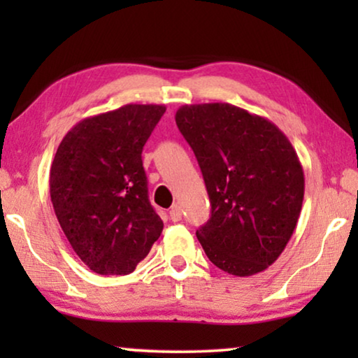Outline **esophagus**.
<instances>
[{
	"instance_id": "34e87169",
	"label": "esophagus",
	"mask_w": 358,
	"mask_h": 358,
	"mask_svg": "<svg viewBox=\"0 0 358 358\" xmlns=\"http://www.w3.org/2000/svg\"><path fill=\"white\" fill-rule=\"evenodd\" d=\"M169 218L173 220V222H179L180 218H182V212H180V207L179 205H173L169 210Z\"/></svg>"
}]
</instances>
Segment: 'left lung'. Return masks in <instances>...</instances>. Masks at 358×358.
I'll list each match as a JSON object with an SVG mask.
<instances>
[{
  "mask_svg": "<svg viewBox=\"0 0 358 358\" xmlns=\"http://www.w3.org/2000/svg\"><path fill=\"white\" fill-rule=\"evenodd\" d=\"M176 124L202 169L212 217L197 229L215 266L236 277L266 271L300 218L305 174L271 120L228 102L182 106Z\"/></svg>",
  "mask_w": 358,
  "mask_h": 358,
  "instance_id": "1",
  "label": "left lung"
}]
</instances>
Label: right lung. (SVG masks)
Wrapping results in <instances>:
<instances>
[{"instance_id":"right-lung-1","label":"right lung","mask_w":358,"mask_h":358,"mask_svg":"<svg viewBox=\"0 0 358 358\" xmlns=\"http://www.w3.org/2000/svg\"><path fill=\"white\" fill-rule=\"evenodd\" d=\"M164 112L158 104L122 106L78 122L58 145L53 210L73 251L99 275L134 272L163 231L141 151Z\"/></svg>"}]
</instances>
